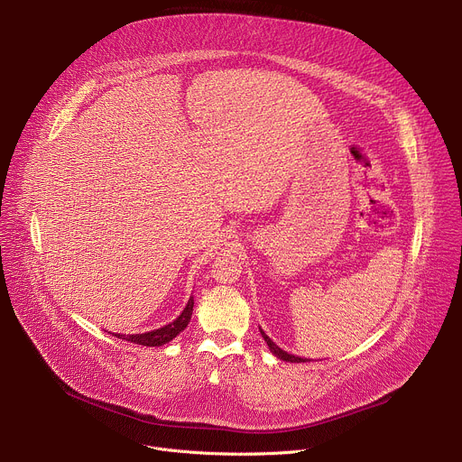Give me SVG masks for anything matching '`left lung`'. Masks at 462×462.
Returning a JSON list of instances; mask_svg holds the SVG:
<instances>
[{
  "instance_id": "left-lung-1",
  "label": "left lung",
  "mask_w": 462,
  "mask_h": 462,
  "mask_svg": "<svg viewBox=\"0 0 462 462\" xmlns=\"http://www.w3.org/2000/svg\"><path fill=\"white\" fill-rule=\"evenodd\" d=\"M260 333H262V337H263V341L268 343L270 350H272L279 359H282V361H290V363H305V361H307V359H303V357H298V356H292V354H288V352L281 350V348L272 341V338H270L268 335H265L262 329H260Z\"/></svg>"
}]
</instances>
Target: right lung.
<instances>
[{
  "instance_id": "add662e5",
  "label": "right lung",
  "mask_w": 462,
  "mask_h": 462,
  "mask_svg": "<svg viewBox=\"0 0 462 462\" xmlns=\"http://www.w3.org/2000/svg\"><path fill=\"white\" fill-rule=\"evenodd\" d=\"M192 307H194V300L190 298L180 317L174 322H170L159 329L138 333V335H119V333H112V335L117 338H125V341H131L134 345H142V346H162V345L172 341L174 337H178L187 328V324L190 322V317H192Z\"/></svg>"
}]
</instances>
